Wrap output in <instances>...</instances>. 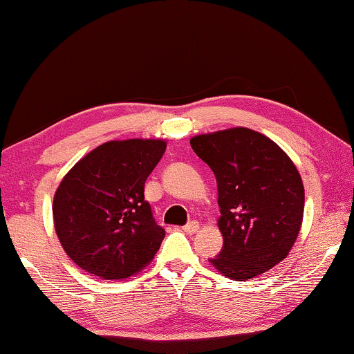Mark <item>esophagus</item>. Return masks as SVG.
<instances>
[{"label":"esophagus","instance_id":"obj_1","mask_svg":"<svg viewBox=\"0 0 354 354\" xmlns=\"http://www.w3.org/2000/svg\"><path fill=\"white\" fill-rule=\"evenodd\" d=\"M183 229H184V232H187V234H194V232H197L198 229H201V225H198L197 221H191V223H187V225L184 226Z\"/></svg>","mask_w":354,"mask_h":354}]
</instances>
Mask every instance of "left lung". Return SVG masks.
Segmentation results:
<instances>
[{
	"label": "left lung",
	"mask_w": 354,
	"mask_h": 354,
	"mask_svg": "<svg viewBox=\"0 0 354 354\" xmlns=\"http://www.w3.org/2000/svg\"><path fill=\"white\" fill-rule=\"evenodd\" d=\"M191 147L218 183L223 250L210 263L234 281L270 271L301 229L305 187L295 163L265 134L243 127L197 134Z\"/></svg>",
	"instance_id": "left-lung-1"
}]
</instances>
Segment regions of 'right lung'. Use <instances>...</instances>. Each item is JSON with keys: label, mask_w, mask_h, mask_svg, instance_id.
<instances>
[{"label": "right lung", "mask_w": 354, "mask_h": 354, "mask_svg": "<svg viewBox=\"0 0 354 354\" xmlns=\"http://www.w3.org/2000/svg\"><path fill=\"white\" fill-rule=\"evenodd\" d=\"M165 149L163 139L109 141L62 178L53 201L54 229L83 271L118 281L153 260L165 231L144 201V184Z\"/></svg>", "instance_id": "add662e5"}]
</instances>
